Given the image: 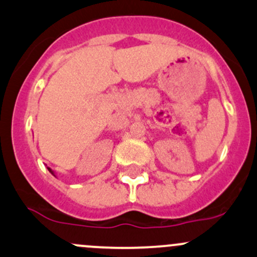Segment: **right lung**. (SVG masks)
I'll list each match as a JSON object with an SVG mask.
<instances>
[{
  "label": "right lung",
  "instance_id": "add662e5",
  "mask_svg": "<svg viewBox=\"0 0 257 257\" xmlns=\"http://www.w3.org/2000/svg\"><path fill=\"white\" fill-rule=\"evenodd\" d=\"M47 170H49V172H50V173H51V174H53V176H55V177H56V174H55V172H53V171H52V170H51V168H50V167H47Z\"/></svg>",
  "mask_w": 257,
  "mask_h": 257
}]
</instances>
